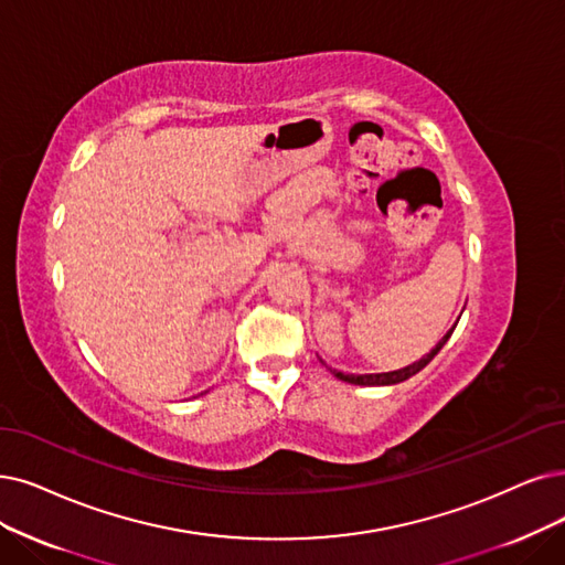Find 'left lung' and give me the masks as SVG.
<instances>
[{
    "label": "left lung",
    "mask_w": 565,
    "mask_h": 565,
    "mask_svg": "<svg viewBox=\"0 0 565 565\" xmlns=\"http://www.w3.org/2000/svg\"><path fill=\"white\" fill-rule=\"evenodd\" d=\"M461 318V315H459ZM459 322V320H457ZM457 322H455V327H457ZM455 327L449 329L440 341L436 343V348L428 352V354H424L419 361H415V364H411V366H403V369H398V371H390V373H366V375H352V373H341V371H335V369H329L338 380H343V382H350V385H364V387H385V385H398V382H403V380H408V377H413L415 373H419L428 361H431L440 350H443V345L449 341V335H452V331H455Z\"/></svg>",
    "instance_id": "left-lung-1"
}]
</instances>
